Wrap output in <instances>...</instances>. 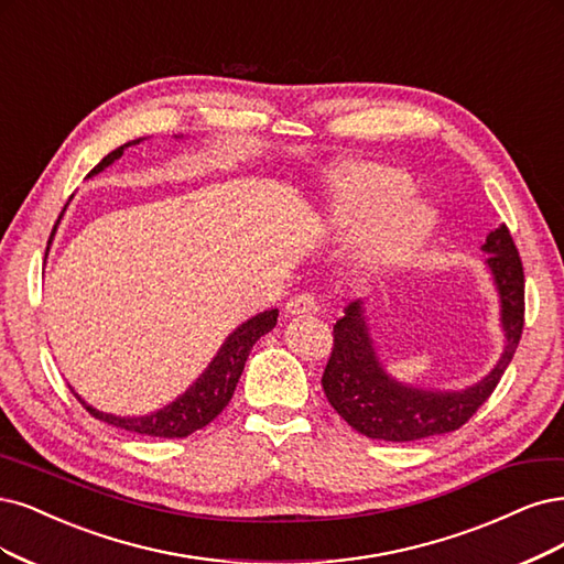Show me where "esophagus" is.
Returning <instances> with one entry per match:
<instances>
[{"mask_svg":"<svg viewBox=\"0 0 564 564\" xmlns=\"http://www.w3.org/2000/svg\"><path fill=\"white\" fill-rule=\"evenodd\" d=\"M286 317H296V315H317L319 313V303L313 294H299L291 299L284 305Z\"/></svg>","mask_w":564,"mask_h":564,"instance_id":"1","label":"esophagus"}]
</instances>
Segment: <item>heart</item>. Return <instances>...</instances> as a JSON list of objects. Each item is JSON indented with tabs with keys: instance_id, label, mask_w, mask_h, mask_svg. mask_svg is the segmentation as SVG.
Here are the masks:
<instances>
[{
	"instance_id": "obj_1",
	"label": "heart",
	"mask_w": 564,
	"mask_h": 564,
	"mask_svg": "<svg viewBox=\"0 0 564 564\" xmlns=\"http://www.w3.org/2000/svg\"><path fill=\"white\" fill-rule=\"evenodd\" d=\"M408 172L384 163L343 161L326 180L328 224L338 236L361 238V259L371 270L397 268L430 240L436 226L432 207L415 203Z\"/></svg>"
}]
</instances>
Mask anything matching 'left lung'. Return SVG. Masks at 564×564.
I'll list each match as a JSON object with an SVG mask.
<instances>
[{
    "label": "left lung",
    "instance_id": "left-lung-1",
    "mask_svg": "<svg viewBox=\"0 0 564 564\" xmlns=\"http://www.w3.org/2000/svg\"><path fill=\"white\" fill-rule=\"evenodd\" d=\"M499 294L503 352L492 371L464 390H426L405 384L384 371L376 352L364 301L345 307L334 324V352L322 376L324 394L336 413L368 438L422 441L459 430L490 399L511 364L525 324V275L509 228L499 224L480 247Z\"/></svg>",
    "mask_w": 564,
    "mask_h": 564
}]
</instances>
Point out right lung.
<instances>
[{
    "instance_id": "right-lung-1",
    "label": "right lung",
    "mask_w": 564,
    "mask_h": 564,
    "mask_svg": "<svg viewBox=\"0 0 564 564\" xmlns=\"http://www.w3.org/2000/svg\"><path fill=\"white\" fill-rule=\"evenodd\" d=\"M140 140H132L119 149H113L111 153L97 163L88 177H95L100 174L105 167H109L113 161H119L123 156V151L132 144H140ZM65 215V209L61 212V219ZM57 219V224H61ZM55 224V226H57ZM55 230V228H53ZM278 324V307L265 310V313H259L257 317H251L247 322H242L236 332H232L224 345L219 347V352L215 355V359L209 361V366L198 376V380L193 382L184 394H180L172 403L163 405L161 411H153L149 415H113V413H102L97 408L88 405L79 394L74 390V397L84 403L86 411L102 420L111 426H121L126 432H134L142 436H159V438H184L193 432L203 430L205 424H209L215 420L224 408L228 405L232 392H236V384L242 376L245 361L249 357V349L254 347V343L265 336L268 332H273V326Z\"/></svg>"
}]
</instances>
